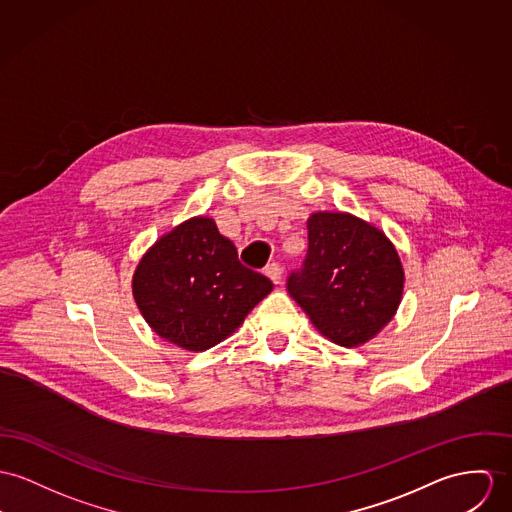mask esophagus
I'll use <instances>...</instances> for the list:
<instances>
[{
	"instance_id": "esophagus-1",
	"label": "esophagus",
	"mask_w": 512,
	"mask_h": 512,
	"mask_svg": "<svg viewBox=\"0 0 512 512\" xmlns=\"http://www.w3.org/2000/svg\"><path fill=\"white\" fill-rule=\"evenodd\" d=\"M265 275L269 276L275 284H280V280H282V267L278 263H271V265L265 267Z\"/></svg>"
}]
</instances>
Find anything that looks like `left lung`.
<instances>
[{"label": "left lung", "instance_id": "1", "mask_svg": "<svg viewBox=\"0 0 512 512\" xmlns=\"http://www.w3.org/2000/svg\"><path fill=\"white\" fill-rule=\"evenodd\" d=\"M405 273L394 243L349 212H314L308 255L288 294L315 329L341 347H360L394 317Z\"/></svg>", "mask_w": 512, "mask_h": 512}]
</instances>
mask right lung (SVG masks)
Instances as JSON below:
<instances>
[{"instance_id":"right-lung-1","label":"right lung","mask_w":512,"mask_h":512,"mask_svg":"<svg viewBox=\"0 0 512 512\" xmlns=\"http://www.w3.org/2000/svg\"><path fill=\"white\" fill-rule=\"evenodd\" d=\"M271 290L267 276L239 263L236 245L208 216L159 237L132 275V296L152 331L191 353L230 337Z\"/></svg>"}]
</instances>
